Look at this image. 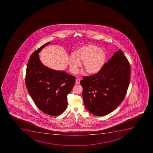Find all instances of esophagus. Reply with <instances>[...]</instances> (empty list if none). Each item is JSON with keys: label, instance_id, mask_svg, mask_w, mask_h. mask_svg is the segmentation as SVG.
Segmentation results:
<instances>
[{"label": "esophagus", "instance_id": "34e87169", "mask_svg": "<svg viewBox=\"0 0 153 153\" xmlns=\"http://www.w3.org/2000/svg\"><path fill=\"white\" fill-rule=\"evenodd\" d=\"M80 81V79H76V84L79 83Z\"/></svg>", "mask_w": 153, "mask_h": 153}]
</instances>
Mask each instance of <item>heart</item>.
<instances>
[{
  "label": "heart",
  "instance_id": "1",
  "mask_svg": "<svg viewBox=\"0 0 153 153\" xmlns=\"http://www.w3.org/2000/svg\"><path fill=\"white\" fill-rule=\"evenodd\" d=\"M106 59L105 53L98 47L94 45L84 46L74 52L70 57L69 63L72 73L77 72L83 61V67L89 74L97 73L102 69Z\"/></svg>",
  "mask_w": 153,
  "mask_h": 153
}]
</instances>
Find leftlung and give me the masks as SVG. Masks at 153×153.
I'll return each mask as SVG.
<instances>
[{
	"instance_id": "left-lung-1",
	"label": "left lung",
	"mask_w": 153,
	"mask_h": 153,
	"mask_svg": "<svg viewBox=\"0 0 153 153\" xmlns=\"http://www.w3.org/2000/svg\"><path fill=\"white\" fill-rule=\"evenodd\" d=\"M130 74V63L119 49L100 72L84 76L80 82L85 107L97 116L113 112L125 98Z\"/></svg>"
}]
</instances>
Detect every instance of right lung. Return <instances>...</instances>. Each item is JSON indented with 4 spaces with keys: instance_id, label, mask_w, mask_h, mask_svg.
<instances>
[{
    "instance_id": "right-lung-1",
    "label": "right lung",
    "mask_w": 153,
    "mask_h": 153,
    "mask_svg": "<svg viewBox=\"0 0 153 153\" xmlns=\"http://www.w3.org/2000/svg\"><path fill=\"white\" fill-rule=\"evenodd\" d=\"M49 43H46L31 55L27 66L25 84L37 107L46 114L57 116L66 109L67 95L73 88L76 77L63 71L51 69L41 63L39 53Z\"/></svg>"
}]
</instances>
